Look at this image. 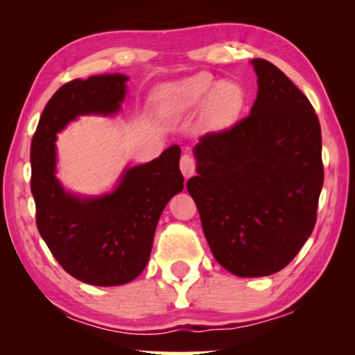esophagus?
<instances>
[{
	"instance_id": "34e87169",
	"label": "esophagus",
	"mask_w": 355,
	"mask_h": 355,
	"mask_svg": "<svg viewBox=\"0 0 355 355\" xmlns=\"http://www.w3.org/2000/svg\"><path fill=\"white\" fill-rule=\"evenodd\" d=\"M196 161L191 158L189 155H183L182 159H180V169H182V173L184 175V178H189L196 173Z\"/></svg>"
}]
</instances>
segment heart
I'll use <instances>...</instances> for the list:
<instances>
[{"label":"heart","instance_id":"1","mask_svg":"<svg viewBox=\"0 0 355 355\" xmlns=\"http://www.w3.org/2000/svg\"><path fill=\"white\" fill-rule=\"evenodd\" d=\"M245 94L238 83L222 81L208 71L166 86L158 92V106L169 117L199 110L205 105V117L214 125H228L241 114Z\"/></svg>","mask_w":355,"mask_h":355}]
</instances>
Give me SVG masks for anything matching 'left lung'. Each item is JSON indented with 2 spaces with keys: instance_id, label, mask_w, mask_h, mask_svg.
I'll list each match as a JSON object with an SVG mask.
<instances>
[{
  "instance_id": "1",
  "label": "left lung",
  "mask_w": 355,
  "mask_h": 355,
  "mask_svg": "<svg viewBox=\"0 0 355 355\" xmlns=\"http://www.w3.org/2000/svg\"><path fill=\"white\" fill-rule=\"evenodd\" d=\"M258 94L233 127L203 135L188 192L220 266L239 277L279 272L316 224L324 182L321 127L309 98L266 59Z\"/></svg>"
}]
</instances>
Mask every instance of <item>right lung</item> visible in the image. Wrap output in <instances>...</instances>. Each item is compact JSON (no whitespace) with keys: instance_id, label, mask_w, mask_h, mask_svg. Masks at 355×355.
<instances>
[{"instance_id":"1","label":"right lung","mask_w":355,"mask_h":355,"mask_svg":"<svg viewBox=\"0 0 355 355\" xmlns=\"http://www.w3.org/2000/svg\"><path fill=\"white\" fill-rule=\"evenodd\" d=\"M127 80L100 75L65 83L46 103L31 142V192L40 236L64 271L97 286L128 284L144 271L159 216L184 182L178 146L152 163L131 167L112 194L98 199L65 194L56 180L58 131L80 114L119 111Z\"/></svg>"}]
</instances>
